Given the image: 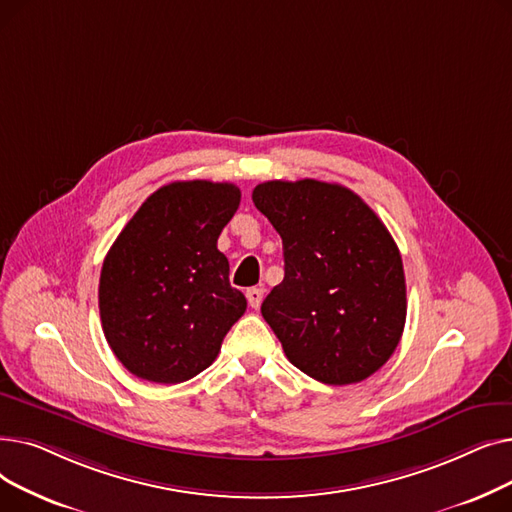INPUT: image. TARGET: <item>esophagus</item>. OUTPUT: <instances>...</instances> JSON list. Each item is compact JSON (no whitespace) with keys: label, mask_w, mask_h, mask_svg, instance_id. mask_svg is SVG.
<instances>
[{"label":"esophagus","mask_w":512,"mask_h":512,"mask_svg":"<svg viewBox=\"0 0 512 512\" xmlns=\"http://www.w3.org/2000/svg\"><path fill=\"white\" fill-rule=\"evenodd\" d=\"M263 288H259V286H253V288H249L247 290V301H249V305H251V309H257L259 305H261V301H263Z\"/></svg>","instance_id":"1"}]
</instances>
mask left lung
Here are the masks:
<instances>
[{
	"instance_id": "1",
	"label": "left lung",
	"mask_w": 512,
	"mask_h": 512,
	"mask_svg": "<svg viewBox=\"0 0 512 512\" xmlns=\"http://www.w3.org/2000/svg\"><path fill=\"white\" fill-rule=\"evenodd\" d=\"M255 207L282 238L284 280L261 313L309 378L367 380L396 351L407 284L394 238L351 188L313 178L261 182Z\"/></svg>"
}]
</instances>
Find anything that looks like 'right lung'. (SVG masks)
<instances>
[{
  "label": "right lung",
  "mask_w": 512,
  "mask_h": 512,
  "mask_svg": "<svg viewBox=\"0 0 512 512\" xmlns=\"http://www.w3.org/2000/svg\"><path fill=\"white\" fill-rule=\"evenodd\" d=\"M240 205L230 182L186 180L157 191L107 251L99 315L107 344L141 380L180 384L218 357L247 309L218 238Z\"/></svg>",
  "instance_id": "right-lung-1"
}]
</instances>
